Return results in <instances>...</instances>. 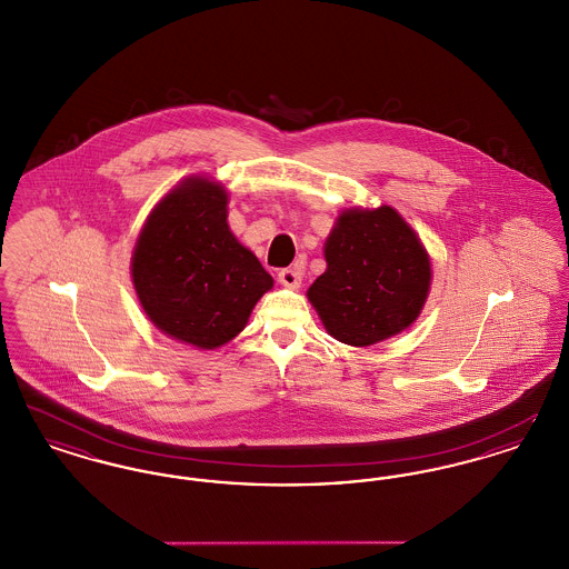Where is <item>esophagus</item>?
<instances>
[{"mask_svg":"<svg viewBox=\"0 0 569 569\" xmlns=\"http://www.w3.org/2000/svg\"><path fill=\"white\" fill-rule=\"evenodd\" d=\"M300 281H302V272L298 271V269H283V271H279V283L286 286V288L297 290V288H300Z\"/></svg>","mask_w":569,"mask_h":569,"instance_id":"obj_1","label":"esophagus"}]
</instances>
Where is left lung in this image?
Listing matches in <instances>:
<instances>
[{
    "instance_id": "left-lung-1",
    "label": "left lung",
    "mask_w": 569,
    "mask_h": 569,
    "mask_svg": "<svg viewBox=\"0 0 569 569\" xmlns=\"http://www.w3.org/2000/svg\"><path fill=\"white\" fill-rule=\"evenodd\" d=\"M326 271L307 298L330 337L367 348L416 322L431 288V260L392 207L343 211L325 244Z\"/></svg>"
}]
</instances>
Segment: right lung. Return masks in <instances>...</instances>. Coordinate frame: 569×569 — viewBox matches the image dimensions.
Returning a JSON list of instances; mask_svg holds the SVG:
<instances>
[{
    "label": "right lung",
    "instance_id": "1",
    "mask_svg": "<svg viewBox=\"0 0 569 569\" xmlns=\"http://www.w3.org/2000/svg\"><path fill=\"white\" fill-rule=\"evenodd\" d=\"M132 281L147 318L200 350L234 339L272 288L271 274L228 228V191L204 177L181 181L147 217Z\"/></svg>",
    "mask_w": 569,
    "mask_h": 569
}]
</instances>
